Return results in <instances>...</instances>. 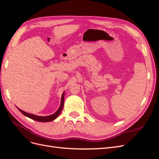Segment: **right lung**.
Instances as JSON below:
<instances>
[{
    "label": "right lung",
    "instance_id": "right-lung-1",
    "mask_svg": "<svg viewBox=\"0 0 159 159\" xmlns=\"http://www.w3.org/2000/svg\"><path fill=\"white\" fill-rule=\"evenodd\" d=\"M64 93L62 94L60 107H59L58 109H57V111L56 113H54V114L49 115V116H46V117L37 116V115H32V114H30V113H28L23 111H22L20 109H18V107L17 108L24 115H25V116L29 117V118H30L33 120H35V121H40V122H48V121H53V120H54L60 114V113L61 112V110H62V109H63V107H64Z\"/></svg>",
    "mask_w": 159,
    "mask_h": 159
}]
</instances>
